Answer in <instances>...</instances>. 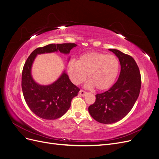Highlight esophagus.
<instances>
[{"instance_id":"34e87169","label":"esophagus","mask_w":159,"mask_h":159,"mask_svg":"<svg viewBox=\"0 0 159 159\" xmlns=\"http://www.w3.org/2000/svg\"><path fill=\"white\" fill-rule=\"evenodd\" d=\"M80 94L81 95V96H85V95L87 94V92L86 91H84V90H80Z\"/></svg>"}]
</instances>
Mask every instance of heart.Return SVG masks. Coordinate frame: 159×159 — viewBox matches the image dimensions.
<instances>
[{"mask_svg":"<svg viewBox=\"0 0 159 159\" xmlns=\"http://www.w3.org/2000/svg\"><path fill=\"white\" fill-rule=\"evenodd\" d=\"M68 73L75 85L84 81L87 74L88 86L100 91L106 90L115 83L119 75L120 63L114 55L91 52L81 55L78 61L68 63Z\"/></svg>","mask_w":159,"mask_h":159,"instance_id":"b5f03b06","label":"heart"}]
</instances>
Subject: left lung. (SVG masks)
<instances>
[{
    "mask_svg": "<svg viewBox=\"0 0 159 159\" xmlns=\"http://www.w3.org/2000/svg\"><path fill=\"white\" fill-rule=\"evenodd\" d=\"M109 50L119 58L120 64L119 79L109 90L95 95L96 100L88 108L91 117L103 124L116 123L127 115L138 98L142 84L135 60L117 49Z\"/></svg>",
    "mask_w": 159,
    "mask_h": 159,
    "instance_id": "8db88e82",
    "label": "left lung"
}]
</instances>
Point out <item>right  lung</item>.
<instances>
[{"label":"right lung","mask_w":159,"mask_h":159,"mask_svg":"<svg viewBox=\"0 0 159 159\" xmlns=\"http://www.w3.org/2000/svg\"><path fill=\"white\" fill-rule=\"evenodd\" d=\"M75 46L77 45L74 43H51L38 48L30 53L25 63L21 78L23 97L30 110L42 119L52 120L62 117L68 110L72 98L77 96L80 89L72 83L65 72L51 85L36 84L31 75L33 62L38 54L58 51L68 54Z\"/></svg>","instance_id":"1"}]
</instances>
